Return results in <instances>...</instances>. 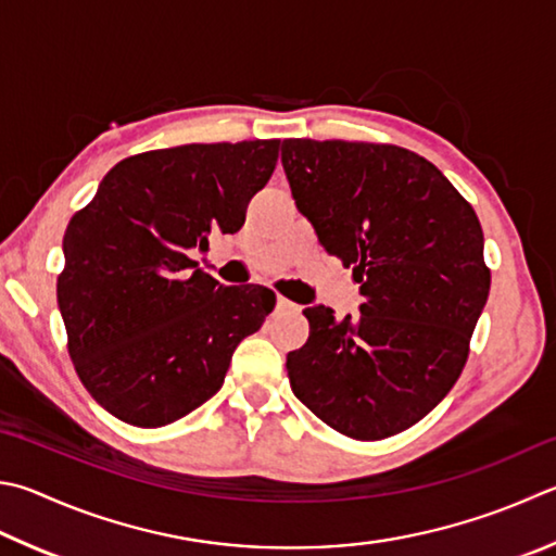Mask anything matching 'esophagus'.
<instances>
[{"mask_svg":"<svg viewBox=\"0 0 556 556\" xmlns=\"http://www.w3.org/2000/svg\"><path fill=\"white\" fill-rule=\"evenodd\" d=\"M277 308H294V304L285 296H277Z\"/></svg>","mask_w":556,"mask_h":556,"instance_id":"esophagus-1","label":"esophagus"}]
</instances>
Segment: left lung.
Returning a JSON list of instances; mask_svg holds the SVG:
<instances>
[{
  "instance_id": "1",
  "label": "left lung",
  "mask_w": 556,
  "mask_h": 556,
  "mask_svg": "<svg viewBox=\"0 0 556 556\" xmlns=\"http://www.w3.org/2000/svg\"><path fill=\"white\" fill-rule=\"evenodd\" d=\"M281 165L326 252L352 267L359 316L311 306L287 355L294 396L332 430L383 440L447 396L486 306L491 271L469 201L399 146L289 138Z\"/></svg>"
}]
</instances>
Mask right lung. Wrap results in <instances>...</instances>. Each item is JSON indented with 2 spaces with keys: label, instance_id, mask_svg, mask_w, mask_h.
<instances>
[{
  "label": "right lung",
  "instance_id": "1",
  "mask_svg": "<svg viewBox=\"0 0 556 556\" xmlns=\"http://www.w3.org/2000/svg\"><path fill=\"white\" fill-rule=\"evenodd\" d=\"M277 157L279 140L150 150L70 218L58 306L77 377L111 416L160 428L199 408L275 308V291L218 285L189 250L243 228Z\"/></svg>",
  "mask_w": 556,
  "mask_h": 556
}]
</instances>
